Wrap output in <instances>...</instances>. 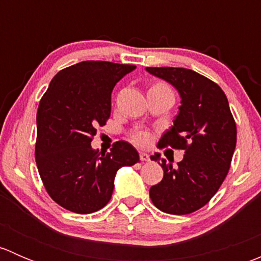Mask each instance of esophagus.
Wrapping results in <instances>:
<instances>
[{
  "mask_svg": "<svg viewBox=\"0 0 261 261\" xmlns=\"http://www.w3.org/2000/svg\"><path fill=\"white\" fill-rule=\"evenodd\" d=\"M140 159L143 160V162H147V160H149V155H147L146 152L141 151V152H140Z\"/></svg>",
  "mask_w": 261,
  "mask_h": 261,
  "instance_id": "1",
  "label": "esophagus"
}]
</instances>
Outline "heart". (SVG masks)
I'll list each match as a JSON object with an SVG mask.
<instances>
[{
	"label": "heart",
	"mask_w": 261,
	"mask_h": 261,
	"mask_svg": "<svg viewBox=\"0 0 261 261\" xmlns=\"http://www.w3.org/2000/svg\"><path fill=\"white\" fill-rule=\"evenodd\" d=\"M134 141H135L136 144H140V145H145L147 141H149V136H147L146 133L140 131V133H136L135 135H134Z\"/></svg>",
	"instance_id": "heart-1"
}]
</instances>
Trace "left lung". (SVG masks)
<instances>
[{
	"label": "left lung",
	"instance_id": "left-lung-1",
	"mask_svg": "<svg viewBox=\"0 0 261 261\" xmlns=\"http://www.w3.org/2000/svg\"><path fill=\"white\" fill-rule=\"evenodd\" d=\"M145 69L180 96L179 112L158 146L184 150L177 167L159 152L150 156L164 170L162 181L150 188V198L160 211L188 215L208 203L227 175L236 147L235 120L226 94L208 78L186 68Z\"/></svg>",
	"mask_w": 261,
	"mask_h": 261
}]
</instances>
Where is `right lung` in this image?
<instances>
[{"mask_svg":"<svg viewBox=\"0 0 261 261\" xmlns=\"http://www.w3.org/2000/svg\"><path fill=\"white\" fill-rule=\"evenodd\" d=\"M135 65L86 60L60 70L49 84L36 114L35 159L49 196L81 215L110 202L116 173L140 160L131 144L117 141L110 152L91 145L97 126L111 115V93Z\"/></svg>","mask_w":261,"mask_h":261,"instance_id":"obj_1","label":"right lung"}]
</instances>
